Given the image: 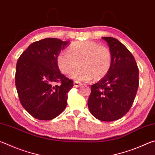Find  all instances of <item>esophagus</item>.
Listing matches in <instances>:
<instances>
[{"mask_svg":"<svg viewBox=\"0 0 155 155\" xmlns=\"http://www.w3.org/2000/svg\"><path fill=\"white\" fill-rule=\"evenodd\" d=\"M83 85V83L78 82V81H74V87H79Z\"/></svg>","mask_w":155,"mask_h":155,"instance_id":"obj_1","label":"esophagus"}]
</instances>
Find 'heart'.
I'll return each instance as SVG.
<instances>
[{
  "instance_id": "heart-1",
  "label": "heart",
  "mask_w": 155,
  "mask_h": 155,
  "mask_svg": "<svg viewBox=\"0 0 155 155\" xmlns=\"http://www.w3.org/2000/svg\"><path fill=\"white\" fill-rule=\"evenodd\" d=\"M112 53L106 46H99L90 41H76L67 52H61L57 63L61 73L70 75L78 67L81 68L72 74L76 80L87 82L98 81L105 77L111 67Z\"/></svg>"
}]
</instances>
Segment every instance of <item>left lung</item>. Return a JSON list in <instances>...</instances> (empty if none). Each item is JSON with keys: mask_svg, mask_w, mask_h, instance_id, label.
<instances>
[{"mask_svg": "<svg viewBox=\"0 0 155 155\" xmlns=\"http://www.w3.org/2000/svg\"><path fill=\"white\" fill-rule=\"evenodd\" d=\"M113 57L111 67L105 77L91 86L87 105L99 120H119L129 111L139 86V69L131 52L117 39L102 38Z\"/></svg>", "mask_w": 155, "mask_h": 155, "instance_id": "obj_1", "label": "left lung"}]
</instances>
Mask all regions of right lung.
<instances>
[{"instance_id":"add662e5","label":"right lung","mask_w":155,"mask_h":155,"mask_svg":"<svg viewBox=\"0 0 155 155\" xmlns=\"http://www.w3.org/2000/svg\"><path fill=\"white\" fill-rule=\"evenodd\" d=\"M69 42L43 39L31 44L18 59L15 77L18 96L24 109L36 119H54L66 107L73 81L59 71L57 59Z\"/></svg>"}]
</instances>
